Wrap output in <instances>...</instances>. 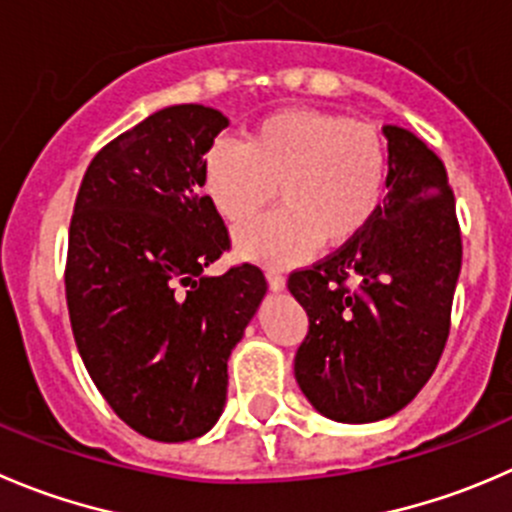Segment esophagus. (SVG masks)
Masks as SVG:
<instances>
[{"instance_id": "obj_1", "label": "esophagus", "mask_w": 512, "mask_h": 512, "mask_svg": "<svg viewBox=\"0 0 512 512\" xmlns=\"http://www.w3.org/2000/svg\"><path fill=\"white\" fill-rule=\"evenodd\" d=\"M267 282H270L272 290L280 292L282 287H285V275H282V272H277V270H267Z\"/></svg>"}]
</instances>
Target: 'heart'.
Masks as SVG:
<instances>
[{
  "label": "heart",
  "mask_w": 512,
  "mask_h": 512,
  "mask_svg": "<svg viewBox=\"0 0 512 512\" xmlns=\"http://www.w3.org/2000/svg\"><path fill=\"white\" fill-rule=\"evenodd\" d=\"M388 155L370 124L315 109H287L255 124L245 145L220 140L205 157V187L230 225L255 220L272 202L282 207L245 227V257L287 265L320 242L342 247L380 210Z\"/></svg>",
  "instance_id": "1"
}]
</instances>
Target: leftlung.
<instances>
[{
  "mask_svg": "<svg viewBox=\"0 0 512 512\" xmlns=\"http://www.w3.org/2000/svg\"><path fill=\"white\" fill-rule=\"evenodd\" d=\"M388 195L370 225L287 287L305 307L295 355L305 398L337 423L403 410L438 367L450 335L463 240L443 162L388 124Z\"/></svg>",
  "mask_w": 512,
  "mask_h": 512,
  "instance_id": "8db88e82",
  "label": "left lung"
}]
</instances>
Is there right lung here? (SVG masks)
<instances>
[{
	"label": "right lung",
	"instance_id": "1",
	"mask_svg": "<svg viewBox=\"0 0 512 512\" xmlns=\"http://www.w3.org/2000/svg\"><path fill=\"white\" fill-rule=\"evenodd\" d=\"M227 117L202 104L160 109L89 162L69 222V320L109 408L140 435H205L227 395V357L265 297L260 267H205L230 232L205 185V152Z\"/></svg>",
	"mask_w": 512,
	"mask_h": 512
}]
</instances>
